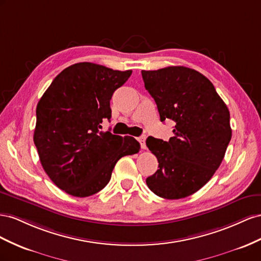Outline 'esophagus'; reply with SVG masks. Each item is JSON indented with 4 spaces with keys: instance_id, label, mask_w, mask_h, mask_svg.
<instances>
[{
    "instance_id": "34e87169",
    "label": "esophagus",
    "mask_w": 261,
    "mask_h": 261,
    "mask_svg": "<svg viewBox=\"0 0 261 261\" xmlns=\"http://www.w3.org/2000/svg\"><path fill=\"white\" fill-rule=\"evenodd\" d=\"M145 140H146V137H145V136H142V137H139V138H138V141H139V142H140V144H141V147H142L143 150H145V148H146Z\"/></svg>"
}]
</instances>
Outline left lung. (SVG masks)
<instances>
[{"mask_svg":"<svg viewBox=\"0 0 261 261\" xmlns=\"http://www.w3.org/2000/svg\"><path fill=\"white\" fill-rule=\"evenodd\" d=\"M142 77L161 121L175 122L168 142L146 140L159 161V169L146 178V185L161 198H186L211 179L224 159L232 138L228 108L211 82L196 70L167 66L142 71Z\"/></svg>","mask_w":261,"mask_h":261,"instance_id":"8db88e82","label":"left lung"}]
</instances>
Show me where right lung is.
<instances>
[{
  "label": "right lung",
  "instance_id": "add662e5",
  "mask_svg": "<svg viewBox=\"0 0 261 261\" xmlns=\"http://www.w3.org/2000/svg\"><path fill=\"white\" fill-rule=\"evenodd\" d=\"M131 73L75 63L58 74L37 105L34 143L40 163L69 195L84 198L100 191L116 163L139 152L135 138L100 131L103 119L111 118V96Z\"/></svg>",
  "mask_w": 261,
  "mask_h": 261
}]
</instances>
